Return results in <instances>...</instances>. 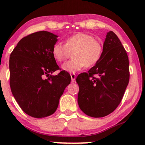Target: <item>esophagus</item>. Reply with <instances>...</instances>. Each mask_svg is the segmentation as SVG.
Masks as SVG:
<instances>
[{
  "label": "esophagus",
  "mask_w": 145,
  "mask_h": 145,
  "mask_svg": "<svg viewBox=\"0 0 145 145\" xmlns=\"http://www.w3.org/2000/svg\"><path fill=\"white\" fill-rule=\"evenodd\" d=\"M71 81H72V82H74V81H75V79H76L75 74H71Z\"/></svg>",
  "instance_id": "34e87169"
}]
</instances>
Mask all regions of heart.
Wrapping results in <instances>:
<instances>
[{"label":"heart","instance_id":"1","mask_svg":"<svg viewBox=\"0 0 145 145\" xmlns=\"http://www.w3.org/2000/svg\"><path fill=\"white\" fill-rule=\"evenodd\" d=\"M72 52L73 59L64 63L61 68L65 72L74 74L99 62L103 52V44L89 34L77 32L67 37L65 44L57 42L52 47L53 56L59 62L68 58Z\"/></svg>","mask_w":145,"mask_h":145}]
</instances>
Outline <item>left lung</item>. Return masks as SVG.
I'll return each mask as SVG.
<instances>
[{
    "mask_svg": "<svg viewBox=\"0 0 145 145\" xmlns=\"http://www.w3.org/2000/svg\"><path fill=\"white\" fill-rule=\"evenodd\" d=\"M130 79L128 56L117 36L107 33L101 58L88 72L79 74L78 104L87 115L103 117L119 106Z\"/></svg>",
    "mask_w": 145,
    "mask_h": 145,
    "instance_id": "left-lung-1",
    "label": "left lung"
}]
</instances>
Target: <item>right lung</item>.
Instances as JSON below:
<instances>
[{
    "mask_svg": "<svg viewBox=\"0 0 145 145\" xmlns=\"http://www.w3.org/2000/svg\"><path fill=\"white\" fill-rule=\"evenodd\" d=\"M57 37L47 31L30 34L19 41L10 55L11 92L22 110L35 118L55 113L71 83V76L65 71L50 74L59 69L52 54Z\"/></svg>",
    "mask_w": 145,
    "mask_h": 145,
    "instance_id": "right-lung-1",
    "label": "right lung"
}]
</instances>
